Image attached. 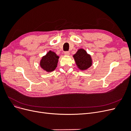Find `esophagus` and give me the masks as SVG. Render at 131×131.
Segmentation results:
<instances>
[{
    "label": "esophagus",
    "mask_w": 131,
    "mask_h": 131,
    "mask_svg": "<svg viewBox=\"0 0 131 131\" xmlns=\"http://www.w3.org/2000/svg\"><path fill=\"white\" fill-rule=\"evenodd\" d=\"M64 53L65 55H66V56H69V55L70 54V52H69V51H65Z\"/></svg>",
    "instance_id": "1"
}]
</instances>
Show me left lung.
Masks as SVG:
<instances>
[{
	"instance_id": "obj_1",
	"label": "left lung",
	"mask_w": 131,
	"mask_h": 131,
	"mask_svg": "<svg viewBox=\"0 0 131 131\" xmlns=\"http://www.w3.org/2000/svg\"><path fill=\"white\" fill-rule=\"evenodd\" d=\"M78 68L81 70L88 69L92 65L91 56L84 49H79L73 56Z\"/></svg>"
}]
</instances>
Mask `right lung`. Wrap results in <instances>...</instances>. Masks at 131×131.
I'll return each mask as SVG.
<instances>
[{
	"instance_id": "add662e5",
	"label": "right lung",
	"mask_w": 131,
	"mask_h": 131,
	"mask_svg": "<svg viewBox=\"0 0 131 131\" xmlns=\"http://www.w3.org/2000/svg\"><path fill=\"white\" fill-rule=\"evenodd\" d=\"M58 59L59 56L54 52L50 51L42 57L40 62L41 68L47 72H52L57 67Z\"/></svg>"
}]
</instances>
